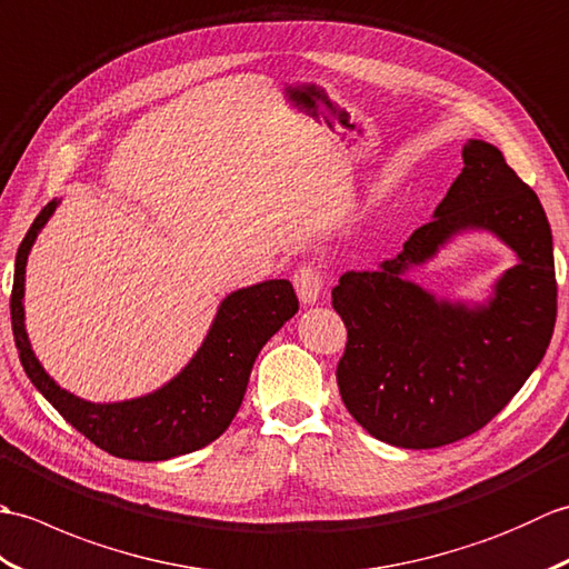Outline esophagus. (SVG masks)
<instances>
[{
	"mask_svg": "<svg viewBox=\"0 0 569 569\" xmlns=\"http://www.w3.org/2000/svg\"><path fill=\"white\" fill-rule=\"evenodd\" d=\"M293 286H296L300 303L303 306L316 303V300L320 298V291H322V276L318 271V266L300 263L293 273Z\"/></svg>",
	"mask_w": 569,
	"mask_h": 569,
	"instance_id": "1",
	"label": "esophagus"
}]
</instances>
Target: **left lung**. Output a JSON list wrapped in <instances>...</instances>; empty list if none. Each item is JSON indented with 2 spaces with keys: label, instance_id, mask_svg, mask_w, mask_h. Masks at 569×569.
<instances>
[{
  "label": "left lung",
  "instance_id": "obj_1",
  "mask_svg": "<svg viewBox=\"0 0 569 569\" xmlns=\"http://www.w3.org/2000/svg\"><path fill=\"white\" fill-rule=\"evenodd\" d=\"M465 168L377 271H347L332 308L347 328L337 386L349 413L373 438L430 450L467 438L501 413L546 357L558 318L552 232L546 210L503 153L469 139ZM465 228H487L519 263L485 307L438 301L405 271Z\"/></svg>",
  "mask_w": 569,
  "mask_h": 569
}]
</instances>
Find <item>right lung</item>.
I'll use <instances>...</instances> for the list:
<instances>
[{"label": "right lung", "instance_id": "right-lung-1", "mask_svg": "<svg viewBox=\"0 0 569 569\" xmlns=\"http://www.w3.org/2000/svg\"><path fill=\"white\" fill-rule=\"evenodd\" d=\"M58 208L51 200L19 244L11 288V330L21 367L60 416L100 450L139 462L196 452L229 428L244 398L261 347L298 312L293 286L276 278L229 293L188 367L159 391L119 403H90L68 393L36 359L23 328V276L36 237Z\"/></svg>", "mask_w": 569, "mask_h": 569}]
</instances>
